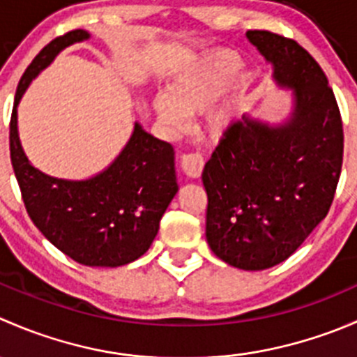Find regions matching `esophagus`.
I'll list each match as a JSON object with an SVG mask.
<instances>
[{
  "instance_id": "esophagus-1",
  "label": "esophagus",
  "mask_w": 357,
  "mask_h": 357,
  "mask_svg": "<svg viewBox=\"0 0 357 357\" xmlns=\"http://www.w3.org/2000/svg\"><path fill=\"white\" fill-rule=\"evenodd\" d=\"M204 165H205V160L200 153H195V152L186 153V155H183L181 158L183 171H185V174L190 176V178H199L202 171H204Z\"/></svg>"
}]
</instances>
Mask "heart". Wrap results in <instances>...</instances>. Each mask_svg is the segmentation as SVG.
<instances>
[{
    "label": "heart",
    "mask_w": 357,
    "mask_h": 357,
    "mask_svg": "<svg viewBox=\"0 0 357 357\" xmlns=\"http://www.w3.org/2000/svg\"><path fill=\"white\" fill-rule=\"evenodd\" d=\"M242 62L233 55L207 56L192 68L183 72L169 86L167 95L155 98V112L162 124L171 131L183 132L192 126V115L205 114V128L214 138L228 135L243 114V95L233 93L221 103L218 102L235 81Z\"/></svg>",
    "instance_id": "heart-1"
}]
</instances>
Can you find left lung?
I'll return each instance as SVG.
<instances>
[{
	"label": "left lung",
	"instance_id": "obj_1",
	"mask_svg": "<svg viewBox=\"0 0 357 357\" xmlns=\"http://www.w3.org/2000/svg\"><path fill=\"white\" fill-rule=\"evenodd\" d=\"M247 39L291 91L282 122L243 115L202 172L205 236L221 261L261 271L289 259L326 218L342 169V119L325 72L302 46L268 31Z\"/></svg>",
	"mask_w": 357,
	"mask_h": 357
}]
</instances>
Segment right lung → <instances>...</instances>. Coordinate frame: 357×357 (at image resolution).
<instances>
[{"instance_id":"obj_1","label":"right lung","mask_w":357,"mask_h":357,"mask_svg":"<svg viewBox=\"0 0 357 357\" xmlns=\"http://www.w3.org/2000/svg\"><path fill=\"white\" fill-rule=\"evenodd\" d=\"M91 38L88 31L53 39L27 67L17 88L10 122V157L36 228L59 250L91 268H117L142 257L178 193L174 149L135 122L119 155L98 174L63 179L36 169L19 138L17 109L25 89L60 52Z\"/></svg>"}]
</instances>
